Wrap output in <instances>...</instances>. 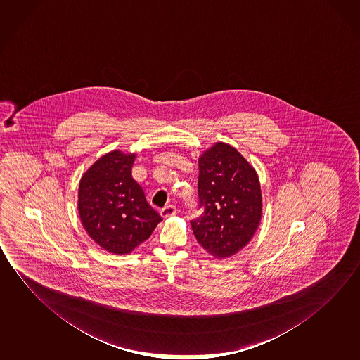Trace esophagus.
I'll list each match as a JSON object with an SVG mask.
<instances>
[{"label": "esophagus", "mask_w": 360, "mask_h": 360, "mask_svg": "<svg viewBox=\"0 0 360 360\" xmlns=\"http://www.w3.org/2000/svg\"><path fill=\"white\" fill-rule=\"evenodd\" d=\"M174 214H177V207L176 205H166L165 208L160 210V216L163 218H168V217L174 216Z\"/></svg>", "instance_id": "obj_1"}]
</instances>
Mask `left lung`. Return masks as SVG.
<instances>
[{
    "label": "left lung",
    "mask_w": 360,
    "mask_h": 360,
    "mask_svg": "<svg viewBox=\"0 0 360 360\" xmlns=\"http://www.w3.org/2000/svg\"><path fill=\"white\" fill-rule=\"evenodd\" d=\"M198 197L203 213L191 221L194 237L217 259L238 253L262 218V191L255 167L231 144L217 142L200 158Z\"/></svg>",
    "instance_id": "left-lung-1"
}]
</instances>
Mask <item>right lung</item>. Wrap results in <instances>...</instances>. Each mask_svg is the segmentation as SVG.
Listing matches in <instances>:
<instances>
[{
	"instance_id": "add662e5",
	"label": "right lung",
	"mask_w": 360,
	"mask_h": 360,
	"mask_svg": "<svg viewBox=\"0 0 360 360\" xmlns=\"http://www.w3.org/2000/svg\"><path fill=\"white\" fill-rule=\"evenodd\" d=\"M136 153L115 150L84 172L78 187V213L94 243L113 255H128L150 237L162 217L132 178Z\"/></svg>"
}]
</instances>
